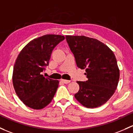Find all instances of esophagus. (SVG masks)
<instances>
[{
    "label": "esophagus",
    "instance_id": "1",
    "mask_svg": "<svg viewBox=\"0 0 133 133\" xmlns=\"http://www.w3.org/2000/svg\"><path fill=\"white\" fill-rule=\"evenodd\" d=\"M61 82H62V83H65V84H68V83H70V81L69 80H66V79H61Z\"/></svg>",
    "mask_w": 133,
    "mask_h": 133
}]
</instances>
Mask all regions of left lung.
<instances>
[{
	"label": "left lung",
	"mask_w": 133,
	"mask_h": 133,
	"mask_svg": "<svg viewBox=\"0 0 133 133\" xmlns=\"http://www.w3.org/2000/svg\"><path fill=\"white\" fill-rule=\"evenodd\" d=\"M78 68L85 69L88 80L77 82L76 100L83 107L103 105L114 95L118 85L120 70L112 50L96 39L84 36H66Z\"/></svg>",
	"instance_id": "1"
}]
</instances>
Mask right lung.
I'll return each instance as SVG.
<instances>
[{
  "instance_id": "add662e5",
  "label": "right lung",
  "mask_w": 133,
  "mask_h": 133,
  "mask_svg": "<svg viewBox=\"0 0 133 133\" xmlns=\"http://www.w3.org/2000/svg\"><path fill=\"white\" fill-rule=\"evenodd\" d=\"M65 39L64 36L44 35L29 42L19 52L13 68L12 84L23 104L41 110L51 103L59 81L41 75L48 65L54 48Z\"/></svg>"
}]
</instances>
